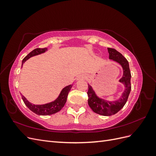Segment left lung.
<instances>
[{
    "label": "left lung",
    "instance_id": "1",
    "mask_svg": "<svg viewBox=\"0 0 156 156\" xmlns=\"http://www.w3.org/2000/svg\"><path fill=\"white\" fill-rule=\"evenodd\" d=\"M109 58L119 63L123 68V77L120 79V82L124 84L125 90L119 100L113 102L103 100L99 98L93 90L91 86L88 84V103L92 110L96 113L103 116H111L116 114L122 108H123L127 102L131 92V72L128 61L119 51L112 48H108Z\"/></svg>",
    "mask_w": 156,
    "mask_h": 156
}]
</instances>
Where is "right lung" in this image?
<instances>
[{
	"label": "right lung",
	"instance_id": "1",
	"mask_svg": "<svg viewBox=\"0 0 156 156\" xmlns=\"http://www.w3.org/2000/svg\"><path fill=\"white\" fill-rule=\"evenodd\" d=\"M47 50H48L47 48H42V49L36 48L33 51H32L29 55H27L25 57L23 58L21 66H23V63H24L26 60L32 57V56L43 53ZM72 84H69V85L66 87L62 89V90L61 91L59 96L55 101L49 103H47V104H45V105L32 104V103H30L29 101H27V99L23 96L22 94H21V95L23 100V102L25 103V105L33 112H34L36 115H43V116L51 115L55 114V113L58 112V111H60L61 109H62V108L64 106L66 102L68 93L70 90V89L72 88Z\"/></svg>",
	"mask_w": 156,
	"mask_h": 156
}]
</instances>
